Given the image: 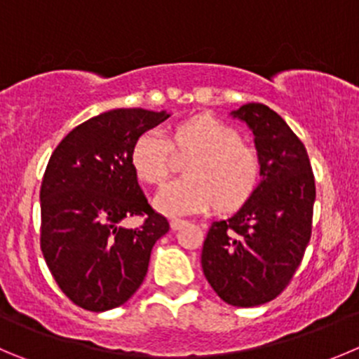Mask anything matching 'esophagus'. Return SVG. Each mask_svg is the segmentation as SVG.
<instances>
[{
	"mask_svg": "<svg viewBox=\"0 0 359 359\" xmlns=\"http://www.w3.org/2000/svg\"><path fill=\"white\" fill-rule=\"evenodd\" d=\"M184 225H186V221H184V219H172V221H170V226H172V230L182 229Z\"/></svg>",
	"mask_w": 359,
	"mask_h": 359,
	"instance_id": "34e87169",
	"label": "esophagus"
}]
</instances>
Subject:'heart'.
Here are the masks:
<instances>
[{
	"label": "heart",
	"instance_id": "1",
	"mask_svg": "<svg viewBox=\"0 0 359 359\" xmlns=\"http://www.w3.org/2000/svg\"><path fill=\"white\" fill-rule=\"evenodd\" d=\"M175 143L195 152L186 164L187 177L166 184L154 198V209L168 217L202 212L217 202L236 209L255 191L260 177L259 154L241 143V134L229 123L196 116L175 129ZM172 143L163 129L140 134L130 150L134 173L149 184L168 177Z\"/></svg>",
	"mask_w": 359,
	"mask_h": 359
}]
</instances>
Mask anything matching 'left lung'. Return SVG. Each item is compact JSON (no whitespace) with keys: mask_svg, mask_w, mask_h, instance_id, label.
Masks as SVG:
<instances>
[{"mask_svg":"<svg viewBox=\"0 0 359 359\" xmlns=\"http://www.w3.org/2000/svg\"><path fill=\"white\" fill-rule=\"evenodd\" d=\"M253 133L260 180L237 212L210 225L202 269L232 306H259L285 289L311 236L316 180L301 140L266 104L230 111Z\"/></svg>","mask_w":359,"mask_h":359,"instance_id":"8db88e82","label":"left lung"}]
</instances>
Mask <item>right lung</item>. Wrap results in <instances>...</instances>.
Instances as JSON below:
<instances>
[{
  "mask_svg": "<svg viewBox=\"0 0 359 359\" xmlns=\"http://www.w3.org/2000/svg\"><path fill=\"white\" fill-rule=\"evenodd\" d=\"M168 111L111 109L86 120L60 142L40 187V248L60 289L78 306L106 311L143 283L150 251L170 230L147 202L130 150ZM145 215L138 229L119 221Z\"/></svg>",
  "mask_w": 359,
  "mask_h": 359,
  "instance_id": "1",
  "label": "right lung"
}]
</instances>
